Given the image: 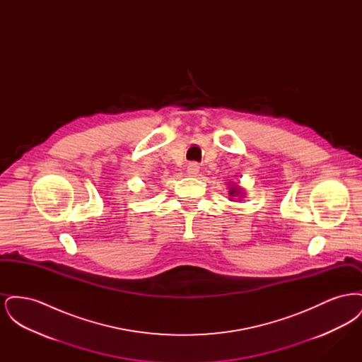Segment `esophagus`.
Segmentation results:
<instances>
[{
    "label": "esophagus",
    "instance_id": "1",
    "mask_svg": "<svg viewBox=\"0 0 362 362\" xmlns=\"http://www.w3.org/2000/svg\"><path fill=\"white\" fill-rule=\"evenodd\" d=\"M199 173V165L197 163H189L187 165V175L189 176H197Z\"/></svg>",
    "mask_w": 362,
    "mask_h": 362
}]
</instances>
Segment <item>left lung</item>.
Wrapping results in <instances>:
<instances>
[{"instance_id": "1", "label": "left lung", "mask_w": 362, "mask_h": 362, "mask_svg": "<svg viewBox=\"0 0 362 362\" xmlns=\"http://www.w3.org/2000/svg\"><path fill=\"white\" fill-rule=\"evenodd\" d=\"M228 192H229V197H230V201L233 199V198H236V197H239L241 199L244 198V191L241 189L240 186L239 185H229V187H228Z\"/></svg>"}]
</instances>
